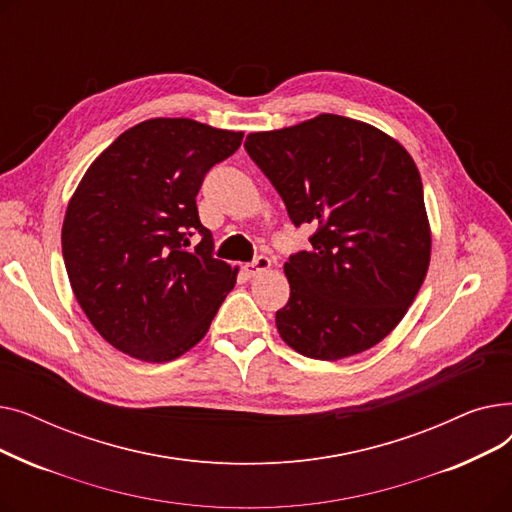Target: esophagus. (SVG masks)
<instances>
[{"label": "esophagus", "mask_w": 512, "mask_h": 512, "mask_svg": "<svg viewBox=\"0 0 512 512\" xmlns=\"http://www.w3.org/2000/svg\"><path fill=\"white\" fill-rule=\"evenodd\" d=\"M272 267V259L270 257H265V255H259L255 261H251V263H247V265H242V270H245V274L249 276V278H255V276H259L261 272H267Z\"/></svg>", "instance_id": "obj_1"}]
</instances>
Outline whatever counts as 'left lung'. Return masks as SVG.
I'll list each match as a JSON object with an SVG mask.
<instances>
[{"label": "left lung", "mask_w": 512, "mask_h": 512, "mask_svg": "<svg viewBox=\"0 0 512 512\" xmlns=\"http://www.w3.org/2000/svg\"><path fill=\"white\" fill-rule=\"evenodd\" d=\"M245 149L311 249L290 255L282 340L319 361L359 355L405 317L432 255L423 184L409 151L371 124L319 114L251 132Z\"/></svg>", "instance_id": "8db88e82"}]
</instances>
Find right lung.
Instances as JSON below:
<instances>
[{
  "label": "right lung",
  "mask_w": 512,
  "mask_h": 512,
  "mask_svg": "<svg viewBox=\"0 0 512 512\" xmlns=\"http://www.w3.org/2000/svg\"><path fill=\"white\" fill-rule=\"evenodd\" d=\"M242 132L188 118L128 128L78 182L62 226L74 297L118 351L147 363L184 355L207 334L238 267L213 257L197 193ZM193 233L202 240L188 250Z\"/></svg>",
  "instance_id": "add662e5"
}]
</instances>
